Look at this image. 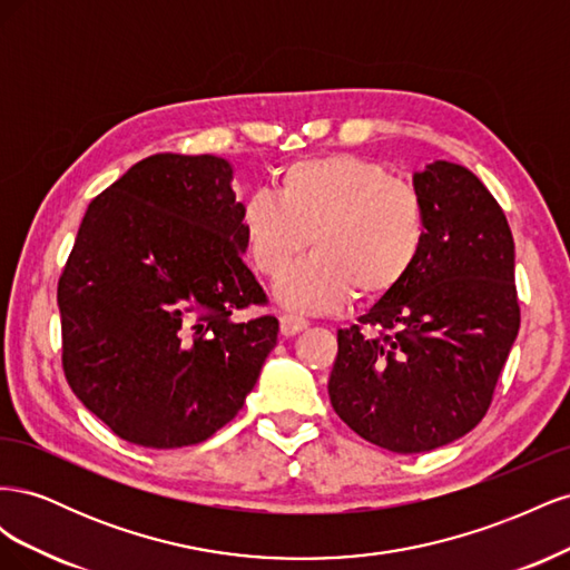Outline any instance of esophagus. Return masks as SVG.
<instances>
[{
    "mask_svg": "<svg viewBox=\"0 0 570 570\" xmlns=\"http://www.w3.org/2000/svg\"><path fill=\"white\" fill-rule=\"evenodd\" d=\"M306 325H308V321L302 318V316H295V314H283V316H281V333H283L285 337H292V335L302 333Z\"/></svg>",
    "mask_w": 570,
    "mask_h": 570,
    "instance_id": "34e87169",
    "label": "esophagus"
}]
</instances>
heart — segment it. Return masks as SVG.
<instances>
[{
  "mask_svg": "<svg viewBox=\"0 0 570 570\" xmlns=\"http://www.w3.org/2000/svg\"><path fill=\"white\" fill-rule=\"evenodd\" d=\"M271 197L254 193L239 209V233L266 278L297 262L312 237L314 256L275 287L297 312L323 314L347 302L381 299L419 264L428 223L421 195L383 166L352 154L285 166Z\"/></svg>",
  "mask_w": 570,
  "mask_h": 570,
  "instance_id": "b5f03b06",
  "label": "heart"
}]
</instances>
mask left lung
Instances as JSON below:
<instances>
[{"label": "left lung", "instance_id": "8db88e82", "mask_svg": "<svg viewBox=\"0 0 570 570\" xmlns=\"http://www.w3.org/2000/svg\"><path fill=\"white\" fill-rule=\"evenodd\" d=\"M425 247L406 281L337 331L327 394L356 435L396 454L450 444L482 421L519 335L513 237L469 168L413 174Z\"/></svg>", "mask_w": 570, "mask_h": 570}]
</instances>
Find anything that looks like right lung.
<instances>
[{"mask_svg": "<svg viewBox=\"0 0 570 570\" xmlns=\"http://www.w3.org/2000/svg\"><path fill=\"white\" fill-rule=\"evenodd\" d=\"M230 161L154 154L82 216L59 278L63 373L120 440L178 450L243 409L278 318L245 266Z\"/></svg>", "mask_w": 570, "mask_h": 570, "instance_id": "1", "label": "right lung"}]
</instances>
